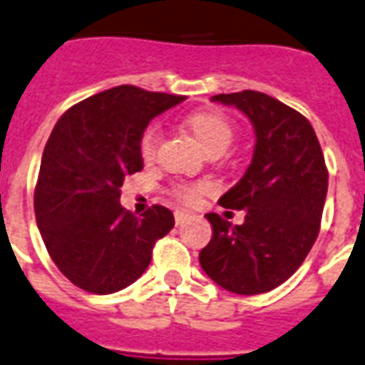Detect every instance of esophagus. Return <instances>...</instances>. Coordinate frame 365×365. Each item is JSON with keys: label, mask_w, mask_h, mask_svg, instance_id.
<instances>
[{"label": "esophagus", "mask_w": 365, "mask_h": 365, "mask_svg": "<svg viewBox=\"0 0 365 365\" xmlns=\"http://www.w3.org/2000/svg\"><path fill=\"white\" fill-rule=\"evenodd\" d=\"M188 217H190L188 211H177V213H175V222H177V225H182Z\"/></svg>", "instance_id": "1"}]
</instances>
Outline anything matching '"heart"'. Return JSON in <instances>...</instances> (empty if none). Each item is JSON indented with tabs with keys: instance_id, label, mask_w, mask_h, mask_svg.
<instances>
[{
	"instance_id": "obj_1",
	"label": "heart",
	"mask_w": 365,
	"mask_h": 365,
	"mask_svg": "<svg viewBox=\"0 0 365 365\" xmlns=\"http://www.w3.org/2000/svg\"><path fill=\"white\" fill-rule=\"evenodd\" d=\"M186 127L194 135L197 143L207 154L211 152H225L232 143L234 127L232 121L228 120L219 110H197L186 118ZM158 129L148 127L140 137V156L143 160H152L156 152ZM209 190L207 182H196V185H180L173 190V194L185 203H196L202 194Z\"/></svg>"
}]
</instances>
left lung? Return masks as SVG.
<instances>
[{
	"mask_svg": "<svg viewBox=\"0 0 365 365\" xmlns=\"http://www.w3.org/2000/svg\"><path fill=\"white\" fill-rule=\"evenodd\" d=\"M236 106L255 129L250 168L219 203L244 209L245 221L230 225L207 213L213 236L202 251L203 272L238 295H259L295 272L320 232L327 169L309 120L259 91L215 95Z\"/></svg>",
	"mask_w": 365,
	"mask_h": 365,
	"instance_id": "left-lung-1",
	"label": "left lung"
}]
</instances>
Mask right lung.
<instances>
[{"label": "right lung", "mask_w": 365, "mask_h": 365, "mask_svg": "<svg viewBox=\"0 0 365 365\" xmlns=\"http://www.w3.org/2000/svg\"><path fill=\"white\" fill-rule=\"evenodd\" d=\"M185 97L112 87L62 114L45 144L34 194L51 259L70 282L97 295L131 285L148 268L158 240L175 227L168 207L143 217L121 207V185L143 169L144 129Z\"/></svg>", "instance_id": "right-lung-1"}]
</instances>
